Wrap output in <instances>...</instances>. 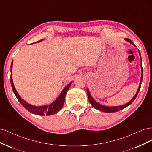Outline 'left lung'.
Wrapping results in <instances>:
<instances>
[{
  "mask_svg": "<svg viewBox=\"0 0 152 152\" xmlns=\"http://www.w3.org/2000/svg\"><path fill=\"white\" fill-rule=\"evenodd\" d=\"M125 40L126 41H127V42H130L131 44H132V45H134L135 46L134 44L133 43L132 41L129 39H125ZM139 54H140V56L141 58V54H140V52L139 50ZM141 66V80H140V86H139V87H138V89H137V92L136 94L134 95V97H133L132 98V99L129 102H128L127 103L124 104V105H121V106H117V107H107V106H104V105H102L101 104L99 103H98V102H96V101L92 98V96L89 93V89H87V96H88V98H89V102L91 103V104H92V106L94 108H95L96 109H97L98 110H100V111L102 112H107V113H112V112H118L119 111V110H121L124 108H125L126 107H128L129 105H130L133 102H134V100L136 99V96L137 95V94H138L139 93V91L140 89V87H141V82H142V66Z\"/></svg>",
  "mask_w": 152,
  "mask_h": 152,
  "instance_id": "left-lung-1",
  "label": "left lung"
}]
</instances>
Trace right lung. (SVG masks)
I'll return each instance as SVG.
<instances>
[{
	"instance_id": "obj_1",
	"label": "right lung",
	"mask_w": 152,
	"mask_h": 152,
	"mask_svg": "<svg viewBox=\"0 0 152 152\" xmlns=\"http://www.w3.org/2000/svg\"><path fill=\"white\" fill-rule=\"evenodd\" d=\"M43 40V39H42ZM42 40H40L39 41H37V42H40ZM12 63L13 61H12L11 65V84L12 88L13 90L14 93L15 94L16 98L19 101L20 103L23 105L25 109L28 110V112H30L31 113H34L35 115H51L55 114L58 113L59 110H60L62 107H63L64 102H65V96L67 93L68 90L70 88V87L71 86L72 82L70 84H68L64 89L61 94H59L58 96V98L54 101L53 103L51 104H50L49 105H44V106H34L31 105L27 102H26L25 100L23 99L20 95L18 94V92L16 91L15 86L13 84V82H12Z\"/></svg>"
}]
</instances>
